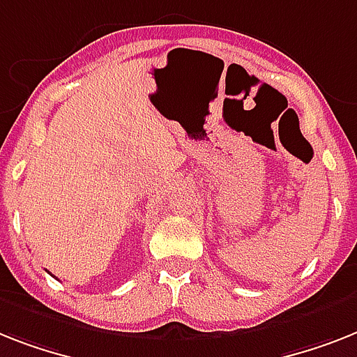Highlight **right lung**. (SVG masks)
I'll return each instance as SVG.
<instances>
[{
	"mask_svg": "<svg viewBox=\"0 0 357 357\" xmlns=\"http://www.w3.org/2000/svg\"><path fill=\"white\" fill-rule=\"evenodd\" d=\"M51 275H52V273H51Z\"/></svg>",
	"mask_w": 357,
	"mask_h": 357,
	"instance_id": "1",
	"label": "right lung"
}]
</instances>
